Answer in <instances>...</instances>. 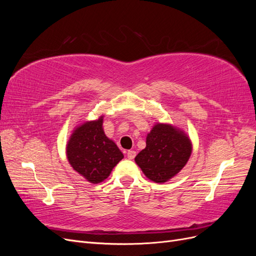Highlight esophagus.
<instances>
[{
  "label": "esophagus",
  "instance_id": "obj_1",
  "mask_svg": "<svg viewBox=\"0 0 256 256\" xmlns=\"http://www.w3.org/2000/svg\"><path fill=\"white\" fill-rule=\"evenodd\" d=\"M136 152L134 150H128L127 152V157L129 159H134L136 157Z\"/></svg>",
  "mask_w": 256,
  "mask_h": 256
}]
</instances>
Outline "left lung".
<instances>
[{
  "instance_id": "obj_1",
  "label": "left lung",
  "mask_w": 256,
  "mask_h": 256,
  "mask_svg": "<svg viewBox=\"0 0 256 256\" xmlns=\"http://www.w3.org/2000/svg\"><path fill=\"white\" fill-rule=\"evenodd\" d=\"M191 143L174 127L157 124L146 138V147L134 158L143 173L154 182H166L187 164Z\"/></svg>"
}]
</instances>
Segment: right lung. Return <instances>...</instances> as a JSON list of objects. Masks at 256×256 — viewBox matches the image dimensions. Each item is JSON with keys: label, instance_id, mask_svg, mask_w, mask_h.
Wrapping results in <instances>:
<instances>
[{"label": "right lung", "instance_id": "right-lung-1", "mask_svg": "<svg viewBox=\"0 0 256 256\" xmlns=\"http://www.w3.org/2000/svg\"><path fill=\"white\" fill-rule=\"evenodd\" d=\"M67 158L74 170L92 184L104 180L124 158L102 129V118L74 130L67 145Z\"/></svg>", "mask_w": 256, "mask_h": 256}]
</instances>
